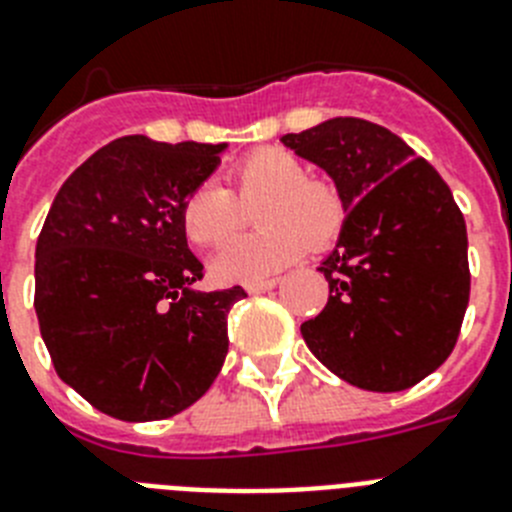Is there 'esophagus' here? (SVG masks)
Masks as SVG:
<instances>
[{"label": "esophagus", "mask_w": 512, "mask_h": 512, "mask_svg": "<svg viewBox=\"0 0 512 512\" xmlns=\"http://www.w3.org/2000/svg\"><path fill=\"white\" fill-rule=\"evenodd\" d=\"M278 286V278H268V281H255V283H247V291L249 294H263V291L276 289Z\"/></svg>", "instance_id": "esophagus-1"}]
</instances>
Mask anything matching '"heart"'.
I'll list each match as a JSON object with an SVG mask.
<instances>
[{
	"instance_id": "obj_1",
	"label": "heart",
	"mask_w": 512,
	"mask_h": 512,
	"mask_svg": "<svg viewBox=\"0 0 512 512\" xmlns=\"http://www.w3.org/2000/svg\"><path fill=\"white\" fill-rule=\"evenodd\" d=\"M231 190L216 182L197 184L184 197V236L195 247H218L255 213L263 231L239 236L210 265L221 283H255L296 263L312 247L333 242L343 226L346 205L330 179L309 176L296 153L265 145L236 161L229 171Z\"/></svg>"
}]
</instances>
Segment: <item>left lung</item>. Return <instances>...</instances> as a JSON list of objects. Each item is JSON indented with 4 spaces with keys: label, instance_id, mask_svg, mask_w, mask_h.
Masks as SVG:
<instances>
[{
    "label": "left lung",
    "instance_id": "8db88e82",
    "mask_svg": "<svg viewBox=\"0 0 512 512\" xmlns=\"http://www.w3.org/2000/svg\"><path fill=\"white\" fill-rule=\"evenodd\" d=\"M281 140L328 171L349 213L317 268L330 296L302 325L309 351L356 388H411L448 359L468 307V236L453 192L367 119L336 117Z\"/></svg>",
    "mask_w": 512,
    "mask_h": 512
}]
</instances>
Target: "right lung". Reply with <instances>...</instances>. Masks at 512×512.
Masks as SVG:
<instances>
[{
    "mask_svg": "<svg viewBox=\"0 0 512 512\" xmlns=\"http://www.w3.org/2000/svg\"><path fill=\"white\" fill-rule=\"evenodd\" d=\"M226 143L119 137L62 184L36 244V315L57 375L122 422H156L203 398L229 354L242 286L195 291L203 263L184 197Z\"/></svg>",
    "mask_w": 512,
    "mask_h": 512,
    "instance_id": "right-lung-1",
    "label": "right lung"
}]
</instances>
